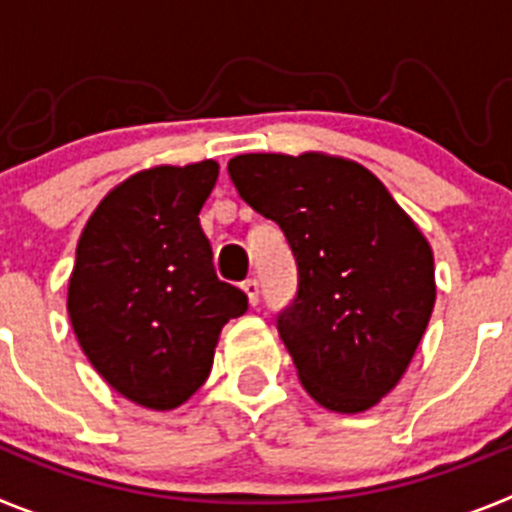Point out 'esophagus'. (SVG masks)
Wrapping results in <instances>:
<instances>
[{
  "mask_svg": "<svg viewBox=\"0 0 512 512\" xmlns=\"http://www.w3.org/2000/svg\"><path fill=\"white\" fill-rule=\"evenodd\" d=\"M243 292L248 297V305H259V282L256 279H246L243 282Z\"/></svg>",
  "mask_w": 512,
  "mask_h": 512,
  "instance_id": "obj_1",
  "label": "esophagus"
}]
</instances>
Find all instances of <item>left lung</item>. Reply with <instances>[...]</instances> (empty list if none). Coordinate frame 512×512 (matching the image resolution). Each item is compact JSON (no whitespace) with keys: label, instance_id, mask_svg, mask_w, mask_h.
Segmentation results:
<instances>
[{"label":"left lung","instance_id":"obj_1","mask_svg":"<svg viewBox=\"0 0 512 512\" xmlns=\"http://www.w3.org/2000/svg\"><path fill=\"white\" fill-rule=\"evenodd\" d=\"M228 174L295 253L297 297L277 328L302 387L333 413H364L400 382L428 328L431 246L377 176L348 158L243 153Z\"/></svg>","mask_w":512,"mask_h":512}]
</instances>
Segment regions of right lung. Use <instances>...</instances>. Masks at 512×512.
Segmentation results:
<instances>
[{
  "label": "right lung",
  "mask_w": 512,
  "mask_h": 512,
  "mask_svg": "<svg viewBox=\"0 0 512 512\" xmlns=\"http://www.w3.org/2000/svg\"><path fill=\"white\" fill-rule=\"evenodd\" d=\"M217 169L138 171L99 202L76 246L66 302L76 341L143 408H179L200 390L220 330L248 310L241 289L217 279L200 228Z\"/></svg>",
  "instance_id": "obj_1"
}]
</instances>
